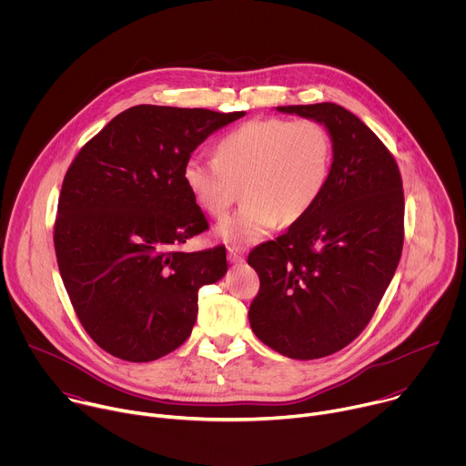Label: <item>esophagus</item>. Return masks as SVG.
I'll return each mask as SVG.
<instances>
[{
  "label": "esophagus",
  "mask_w": 466,
  "mask_h": 466,
  "mask_svg": "<svg viewBox=\"0 0 466 466\" xmlns=\"http://www.w3.org/2000/svg\"><path fill=\"white\" fill-rule=\"evenodd\" d=\"M228 261L230 263H241L245 259V248L238 245H228Z\"/></svg>",
  "instance_id": "34e87169"
}]
</instances>
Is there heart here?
Instances as JSON below:
<instances>
[{
  "label": "heart",
  "instance_id": "obj_1",
  "mask_svg": "<svg viewBox=\"0 0 466 466\" xmlns=\"http://www.w3.org/2000/svg\"><path fill=\"white\" fill-rule=\"evenodd\" d=\"M334 162L329 132L315 119H250L225 135L216 157L191 155L182 178L193 201L223 218L243 184L245 205L218 225L225 241L254 243L280 219H302L322 197Z\"/></svg>",
  "mask_w": 466,
  "mask_h": 466
}]
</instances>
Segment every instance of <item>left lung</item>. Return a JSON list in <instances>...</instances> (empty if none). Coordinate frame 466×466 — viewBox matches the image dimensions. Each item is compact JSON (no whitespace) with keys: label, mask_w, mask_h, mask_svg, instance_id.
<instances>
[{"label":"left lung","mask_w":466,"mask_h":466,"mask_svg":"<svg viewBox=\"0 0 466 466\" xmlns=\"http://www.w3.org/2000/svg\"><path fill=\"white\" fill-rule=\"evenodd\" d=\"M277 110L322 123L334 162L319 203L248 254L259 277L248 322L282 356L319 360L361 334L394 277L404 245L402 177L380 138L347 108Z\"/></svg>","instance_id":"obj_1"}]
</instances>
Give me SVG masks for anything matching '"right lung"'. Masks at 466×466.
Instances as JSON below:
<instances>
[{
	"mask_svg": "<svg viewBox=\"0 0 466 466\" xmlns=\"http://www.w3.org/2000/svg\"><path fill=\"white\" fill-rule=\"evenodd\" d=\"M245 112L138 105L117 114L64 177L58 271L86 334L108 354L155 361L178 349L198 289L227 273V250L175 247L208 228L182 169L212 132Z\"/></svg>",
	"mask_w": 466,
	"mask_h": 466,
	"instance_id": "1",
	"label": "right lung"
}]
</instances>
